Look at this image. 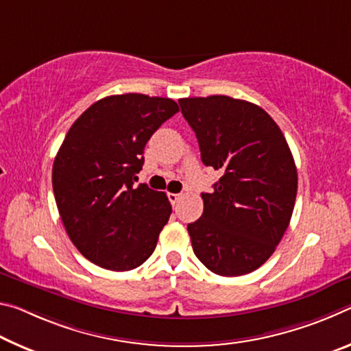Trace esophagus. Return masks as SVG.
<instances>
[{"mask_svg": "<svg viewBox=\"0 0 351 351\" xmlns=\"http://www.w3.org/2000/svg\"><path fill=\"white\" fill-rule=\"evenodd\" d=\"M168 199H169V202H171L172 205H176V204L179 202V200H180V194H177V193H169V194H168Z\"/></svg>", "mask_w": 351, "mask_h": 351, "instance_id": "1", "label": "esophagus"}]
</instances>
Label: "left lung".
Wrapping results in <instances>:
<instances>
[{"label": "left lung", "instance_id": "1", "mask_svg": "<svg viewBox=\"0 0 351 351\" xmlns=\"http://www.w3.org/2000/svg\"><path fill=\"white\" fill-rule=\"evenodd\" d=\"M205 166L222 172L188 223L194 255L211 272L238 277L275 252L294 211L297 168L283 132L252 102L215 95L179 99Z\"/></svg>", "mask_w": 351, "mask_h": 351}]
</instances>
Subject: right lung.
I'll list each match as a JSON object with an SVG mask.
<instances>
[{
  "instance_id": "obj_1",
  "label": "right lung",
  "mask_w": 351,
  "mask_h": 351,
  "mask_svg": "<svg viewBox=\"0 0 351 351\" xmlns=\"http://www.w3.org/2000/svg\"><path fill=\"white\" fill-rule=\"evenodd\" d=\"M179 112L169 97L107 96L68 130L53 165L57 208L71 243L108 271H130L152 255L172 213L165 193L134 186L145 146Z\"/></svg>"
}]
</instances>
